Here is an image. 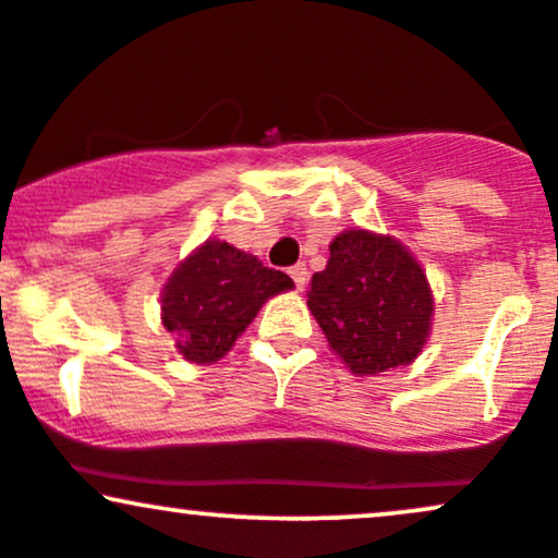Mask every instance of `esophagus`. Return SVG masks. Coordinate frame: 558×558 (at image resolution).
<instances>
[{"label": "esophagus", "instance_id": "esophagus-1", "mask_svg": "<svg viewBox=\"0 0 558 558\" xmlns=\"http://www.w3.org/2000/svg\"><path fill=\"white\" fill-rule=\"evenodd\" d=\"M291 278H293V283H296L299 291H304V288H306V280H310V272H306V265H304V262H299V265H293V267H291Z\"/></svg>", "mask_w": 558, "mask_h": 558}]
</instances>
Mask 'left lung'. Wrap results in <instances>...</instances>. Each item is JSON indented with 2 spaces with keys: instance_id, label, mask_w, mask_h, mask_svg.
<instances>
[{
  "instance_id": "8db88e82",
  "label": "left lung",
  "mask_w": 558,
  "mask_h": 558,
  "mask_svg": "<svg viewBox=\"0 0 558 558\" xmlns=\"http://www.w3.org/2000/svg\"><path fill=\"white\" fill-rule=\"evenodd\" d=\"M306 306L330 349L354 375L412 364L433 328V288L393 235L349 228L330 241L325 270L312 275Z\"/></svg>"
}]
</instances>
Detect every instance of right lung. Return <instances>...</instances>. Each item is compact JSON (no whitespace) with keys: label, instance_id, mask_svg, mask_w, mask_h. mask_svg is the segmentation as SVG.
Segmentation results:
<instances>
[{"label":"right lung","instance_id":"obj_1","mask_svg":"<svg viewBox=\"0 0 558 558\" xmlns=\"http://www.w3.org/2000/svg\"><path fill=\"white\" fill-rule=\"evenodd\" d=\"M291 288L286 272L270 270L254 254L207 239L178 262L162 286V325L185 362L215 364L233 349L262 304Z\"/></svg>","mask_w":558,"mask_h":558}]
</instances>
